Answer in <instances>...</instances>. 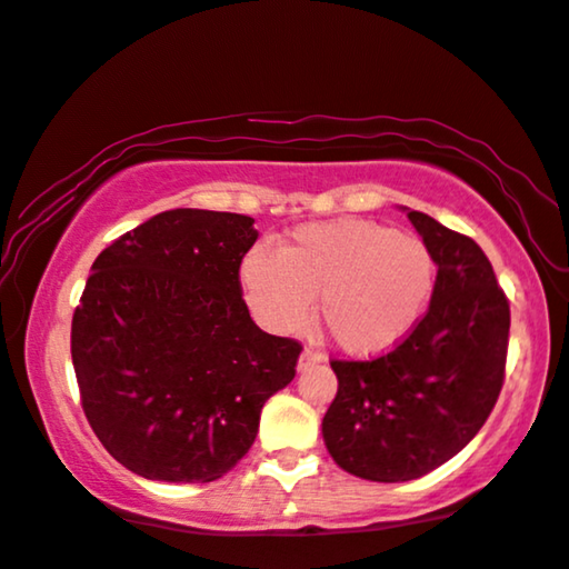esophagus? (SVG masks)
<instances>
[{
	"label": "esophagus",
	"instance_id": "34e87169",
	"mask_svg": "<svg viewBox=\"0 0 569 569\" xmlns=\"http://www.w3.org/2000/svg\"><path fill=\"white\" fill-rule=\"evenodd\" d=\"M321 360H323V352H318V349H313V347H306V349H302V355H300L298 368L306 370V368H310V365H316Z\"/></svg>",
	"mask_w": 569,
	"mask_h": 569
}]
</instances>
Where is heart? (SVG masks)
<instances>
[{
	"mask_svg": "<svg viewBox=\"0 0 569 569\" xmlns=\"http://www.w3.org/2000/svg\"><path fill=\"white\" fill-rule=\"evenodd\" d=\"M435 277L422 238L360 217L306 224L279 251L253 246L240 267L248 306L269 331L306 329L318 298L331 339L355 357L399 347L422 321Z\"/></svg>",
	"mask_w": 569,
	"mask_h": 569,
	"instance_id": "heart-1",
	"label": "heart"
}]
</instances>
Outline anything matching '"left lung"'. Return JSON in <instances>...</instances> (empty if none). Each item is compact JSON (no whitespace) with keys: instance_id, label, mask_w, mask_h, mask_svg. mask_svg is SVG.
Instances as JSON below:
<instances>
[{"instance_id":"left-lung-1","label":"left lung","mask_w":569,"mask_h":569,"mask_svg":"<svg viewBox=\"0 0 569 569\" xmlns=\"http://www.w3.org/2000/svg\"><path fill=\"white\" fill-rule=\"evenodd\" d=\"M409 220L438 263L430 308L391 352L331 360L339 391L323 417L326 448L370 481L419 479L469 446L508 362L510 302L485 251L422 212Z\"/></svg>"}]
</instances>
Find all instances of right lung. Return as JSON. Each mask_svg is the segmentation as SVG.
<instances>
[{"label": "right lung", "instance_id": "add662e5", "mask_svg": "<svg viewBox=\"0 0 569 569\" xmlns=\"http://www.w3.org/2000/svg\"><path fill=\"white\" fill-rule=\"evenodd\" d=\"M246 214L170 209L116 238L72 316L82 411L121 466L154 481H214L253 446L263 401L302 345L251 321Z\"/></svg>", "mask_w": 569, "mask_h": 569}]
</instances>
